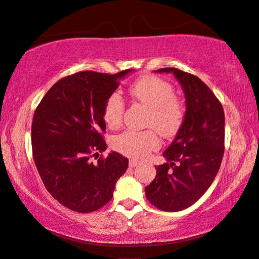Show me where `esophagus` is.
Instances as JSON below:
<instances>
[{"instance_id": "1", "label": "esophagus", "mask_w": 259, "mask_h": 259, "mask_svg": "<svg viewBox=\"0 0 259 259\" xmlns=\"http://www.w3.org/2000/svg\"><path fill=\"white\" fill-rule=\"evenodd\" d=\"M138 164H139L138 161H136V160H130V167L134 168V167H137Z\"/></svg>"}]
</instances>
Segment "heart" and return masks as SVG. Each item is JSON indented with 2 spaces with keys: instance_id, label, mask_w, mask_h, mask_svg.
I'll use <instances>...</instances> for the list:
<instances>
[{
  "instance_id": "heart-1",
  "label": "heart",
  "mask_w": 259,
  "mask_h": 259,
  "mask_svg": "<svg viewBox=\"0 0 259 259\" xmlns=\"http://www.w3.org/2000/svg\"><path fill=\"white\" fill-rule=\"evenodd\" d=\"M130 95L149 108L146 127L151 128L125 131L113 138L112 146L122 155L141 160L160 147L157 130L164 138L178 134L186 118V105L175 96V89L169 81L153 74H145L134 81L130 88ZM123 110L125 104L121 96L113 92L104 105L105 122L111 128H117L122 121Z\"/></svg>"
}]
</instances>
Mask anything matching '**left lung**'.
Masks as SVG:
<instances>
[{"mask_svg":"<svg viewBox=\"0 0 259 259\" xmlns=\"http://www.w3.org/2000/svg\"><path fill=\"white\" fill-rule=\"evenodd\" d=\"M186 96V118L174 141L163 152L167 162L156 166V176L146 186V197L157 209L180 211L194 204L215 179L224 154L222 104L200 78L174 67Z\"/></svg>","mask_w":259,"mask_h":259,"instance_id":"left-lung-1","label":"left lung"}]
</instances>
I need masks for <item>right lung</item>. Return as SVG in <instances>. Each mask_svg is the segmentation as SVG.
Masks as SVG:
<instances>
[{"label": "right lung", "instance_id": "1", "mask_svg": "<svg viewBox=\"0 0 259 259\" xmlns=\"http://www.w3.org/2000/svg\"><path fill=\"white\" fill-rule=\"evenodd\" d=\"M131 70L114 74L81 71L59 79L33 113L32 156L49 193L64 207L91 212L113 196L115 183L128 167L117 152L106 149L104 105Z\"/></svg>", "mask_w": 259, "mask_h": 259}]
</instances>
